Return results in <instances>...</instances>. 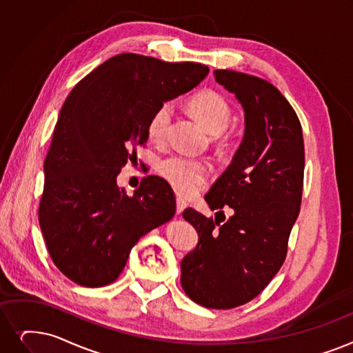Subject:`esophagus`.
Listing matches in <instances>:
<instances>
[{
    "label": "esophagus",
    "mask_w": 353,
    "mask_h": 353,
    "mask_svg": "<svg viewBox=\"0 0 353 353\" xmlns=\"http://www.w3.org/2000/svg\"><path fill=\"white\" fill-rule=\"evenodd\" d=\"M176 212H177V214H181V212L186 209V206H188V203H186V201L183 197H177L176 199Z\"/></svg>",
    "instance_id": "obj_1"
}]
</instances>
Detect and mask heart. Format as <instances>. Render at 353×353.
I'll return each instance as SVG.
<instances>
[{
	"instance_id": "heart-1",
	"label": "heart",
	"mask_w": 353,
	"mask_h": 353,
	"mask_svg": "<svg viewBox=\"0 0 353 353\" xmlns=\"http://www.w3.org/2000/svg\"><path fill=\"white\" fill-rule=\"evenodd\" d=\"M189 108L202 122L205 128L213 134H222L231 122V108L228 102L214 90H203L196 94ZM173 117V103L163 102L150 117L147 132L150 140L163 141ZM159 173L181 194H192L201 189L209 176V165L201 160L173 154L159 163Z\"/></svg>"
}]
</instances>
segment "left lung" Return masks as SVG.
<instances>
[{
    "mask_svg": "<svg viewBox=\"0 0 353 353\" xmlns=\"http://www.w3.org/2000/svg\"><path fill=\"white\" fill-rule=\"evenodd\" d=\"M245 117L243 139L205 201L214 221L183 212L199 235L180 264L181 287L208 309H232L256 297L281 268L301 205L304 143L293 106L270 82L235 70H214ZM223 207L233 216L216 221ZM224 215V214H223Z\"/></svg>",
    "mask_w": 353,
    "mask_h": 353,
    "instance_id": "obj_1",
    "label": "left lung"
}]
</instances>
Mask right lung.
Masks as SVG:
<instances>
[{
	"label": "right lung",
	"instance_id": "add662e5",
	"mask_svg": "<svg viewBox=\"0 0 353 353\" xmlns=\"http://www.w3.org/2000/svg\"><path fill=\"white\" fill-rule=\"evenodd\" d=\"M209 68L122 53L76 85L60 110L44 161L39 222L54 265L73 283L102 287L124 270L134 245L170 221L168 183L148 176L128 196L117 177L163 102L201 83Z\"/></svg>",
	"mask_w": 353,
	"mask_h": 353
}]
</instances>
